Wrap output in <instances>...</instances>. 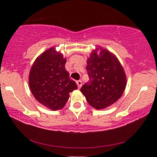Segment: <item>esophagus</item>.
<instances>
[{
	"mask_svg": "<svg viewBox=\"0 0 157 157\" xmlns=\"http://www.w3.org/2000/svg\"><path fill=\"white\" fill-rule=\"evenodd\" d=\"M76 84L77 86H78V89H80V88L81 87V86H82V82H81V81H76Z\"/></svg>",
	"mask_w": 157,
	"mask_h": 157,
	"instance_id": "1",
	"label": "esophagus"
}]
</instances>
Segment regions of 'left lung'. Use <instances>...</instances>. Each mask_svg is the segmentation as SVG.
I'll use <instances>...</instances> for the list:
<instances>
[{"mask_svg": "<svg viewBox=\"0 0 157 157\" xmlns=\"http://www.w3.org/2000/svg\"><path fill=\"white\" fill-rule=\"evenodd\" d=\"M89 81L81 87L89 105L103 109L114 104L123 94L126 76L117 57L106 48L98 46L87 59Z\"/></svg>", "mask_w": 157, "mask_h": 157, "instance_id": "left-lung-1", "label": "left lung"}]
</instances>
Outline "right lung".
<instances>
[{
    "instance_id": "obj_1",
    "label": "right lung",
    "mask_w": 157,
    "mask_h": 157,
    "mask_svg": "<svg viewBox=\"0 0 157 157\" xmlns=\"http://www.w3.org/2000/svg\"><path fill=\"white\" fill-rule=\"evenodd\" d=\"M66 59L55 47L47 49L36 58L29 73L31 91L40 104L52 111L63 109L69 93L77 89L66 70Z\"/></svg>"
}]
</instances>
